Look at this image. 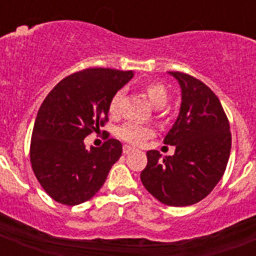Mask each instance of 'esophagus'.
<instances>
[{"mask_svg": "<svg viewBox=\"0 0 256 256\" xmlns=\"http://www.w3.org/2000/svg\"><path fill=\"white\" fill-rule=\"evenodd\" d=\"M134 152V148L132 146H128V144H124V154H132Z\"/></svg>", "mask_w": 256, "mask_h": 256, "instance_id": "esophagus-1", "label": "esophagus"}]
</instances>
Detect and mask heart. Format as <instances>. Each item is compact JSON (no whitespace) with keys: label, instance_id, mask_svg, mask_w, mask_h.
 <instances>
[{"label":"heart","instance_id":"b5f03b06","mask_svg":"<svg viewBox=\"0 0 256 256\" xmlns=\"http://www.w3.org/2000/svg\"><path fill=\"white\" fill-rule=\"evenodd\" d=\"M144 92L154 108H164L168 102V92H166L164 86L158 84V82L146 84L144 86ZM120 98H122V92H116L108 102V112L112 116H116L118 112V104H120ZM116 134L120 140L128 142V144H140L152 136V130L146 124L128 122L118 128Z\"/></svg>","mask_w":256,"mask_h":256}]
</instances>
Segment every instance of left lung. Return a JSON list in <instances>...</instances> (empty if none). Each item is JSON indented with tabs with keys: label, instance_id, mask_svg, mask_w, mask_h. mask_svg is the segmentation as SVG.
Here are the masks:
<instances>
[{
	"label": "left lung",
	"instance_id": "8db88e82",
	"mask_svg": "<svg viewBox=\"0 0 256 256\" xmlns=\"http://www.w3.org/2000/svg\"><path fill=\"white\" fill-rule=\"evenodd\" d=\"M180 86L178 118L166 134L164 144L174 156L148 152L140 172L144 188L168 206L183 207L206 198L224 174L231 152L230 124L210 88L188 74L168 72Z\"/></svg>",
	"mask_w": 256,
	"mask_h": 256
}]
</instances>
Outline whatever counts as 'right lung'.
<instances>
[{"instance_id": "right-lung-1", "label": "right lung", "mask_w": 256, "mask_h": 256, "mask_svg": "<svg viewBox=\"0 0 256 256\" xmlns=\"http://www.w3.org/2000/svg\"><path fill=\"white\" fill-rule=\"evenodd\" d=\"M134 73L86 69L64 78L38 110L30 144V162L38 182L58 203L76 206L104 186L112 166L122 156L120 140L100 148L84 142L108 120V102Z\"/></svg>"}]
</instances>
